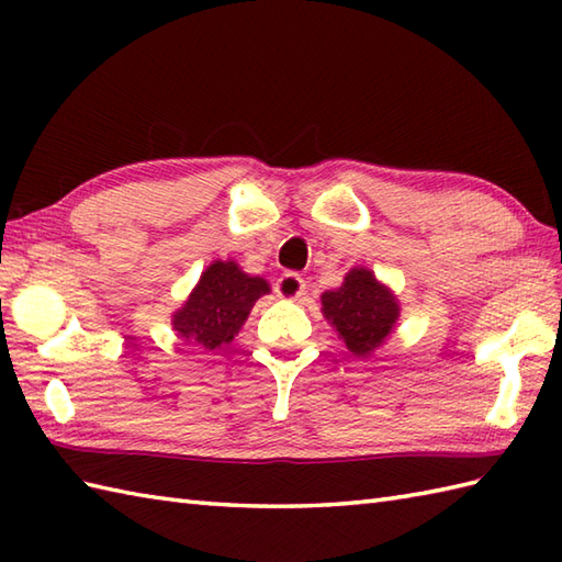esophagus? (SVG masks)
<instances>
[{
    "instance_id": "1",
    "label": "esophagus",
    "mask_w": 562,
    "mask_h": 562,
    "mask_svg": "<svg viewBox=\"0 0 562 562\" xmlns=\"http://www.w3.org/2000/svg\"><path fill=\"white\" fill-rule=\"evenodd\" d=\"M274 292H278V296H284V300H296V296L306 292V282L296 272H284L282 278L274 280Z\"/></svg>"
}]
</instances>
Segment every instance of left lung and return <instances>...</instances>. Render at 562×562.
I'll return each mask as SVG.
<instances>
[{"instance_id": "left-lung-1", "label": "left lung", "mask_w": 562, "mask_h": 562, "mask_svg": "<svg viewBox=\"0 0 562 562\" xmlns=\"http://www.w3.org/2000/svg\"><path fill=\"white\" fill-rule=\"evenodd\" d=\"M321 304L324 316L333 321L348 350L362 357L386 340L398 318L396 300L364 268L345 274L342 288L336 292L321 294Z\"/></svg>"}]
</instances>
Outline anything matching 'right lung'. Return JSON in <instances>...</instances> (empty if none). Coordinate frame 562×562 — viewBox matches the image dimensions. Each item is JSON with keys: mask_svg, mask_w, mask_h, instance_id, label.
<instances>
[{"mask_svg": "<svg viewBox=\"0 0 562 562\" xmlns=\"http://www.w3.org/2000/svg\"><path fill=\"white\" fill-rule=\"evenodd\" d=\"M268 292L262 278H250L234 260H217L202 272L193 294L173 314V328L181 340L217 350L234 340L250 308Z\"/></svg>", "mask_w": 562, "mask_h": 562, "instance_id": "obj_1", "label": "right lung"}]
</instances>
